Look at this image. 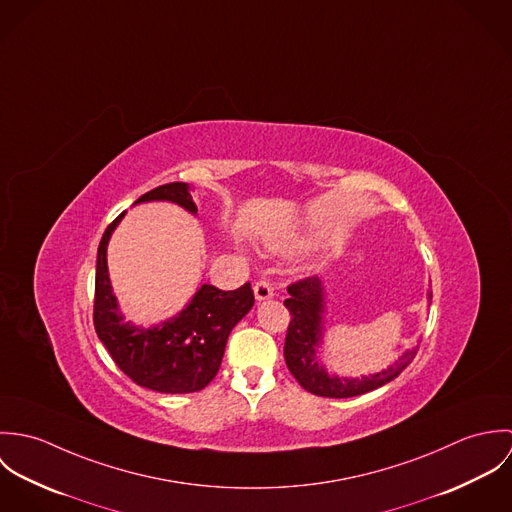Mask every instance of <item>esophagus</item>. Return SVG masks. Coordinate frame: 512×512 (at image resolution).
I'll return each instance as SVG.
<instances>
[{"instance_id": "1", "label": "esophagus", "mask_w": 512, "mask_h": 512, "mask_svg": "<svg viewBox=\"0 0 512 512\" xmlns=\"http://www.w3.org/2000/svg\"><path fill=\"white\" fill-rule=\"evenodd\" d=\"M272 295H274V288H272L270 282L260 280V282L254 284V297H256V301H266V299H270Z\"/></svg>"}]
</instances>
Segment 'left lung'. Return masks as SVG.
Here are the masks:
<instances>
[{"label":"left lung","instance_id":"8db88e82","mask_svg":"<svg viewBox=\"0 0 512 512\" xmlns=\"http://www.w3.org/2000/svg\"><path fill=\"white\" fill-rule=\"evenodd\" d=\"M290 297L284 301L292 321L286 335L284 359L293 378L311 394L323 398H353L384 386L394 380L416 357L418 345L408 349L394 361V365L382 368L368 376H337L329 374L321 363L319 347L325 335V284L321 278H305L288 288ZM432 299V293H428Z\"/></svg>","mask_w":512,"mask_h":512}]
</instances>
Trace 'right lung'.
Masks as SVG:
<instances>
[{
	"instance_id": "right-lung-1",
	"label": "right lung",
	"mask_w": 512,
	"mask_h": 512,
	"mask_svg": "<svg viewBox=\"0 0 512 512\" xmlns=\"http://www.w3.org/2000/svg\"><path fill=\"white\" fill-rule=\"evenodd\" d=\"M151 201L175 203L187 213L197 215L187 183L155 187L134 205ZM124 215L108 224L98 246L94 286L96 335L114 363L136 384L163 394L199 392L217 376L230 331L252 309V288L244 284L238 290L222 292L203 284L175 317L159 325L138 327L124 321L112 292L106 260L110 236Z\"/></svg>"
}]
</instances>
